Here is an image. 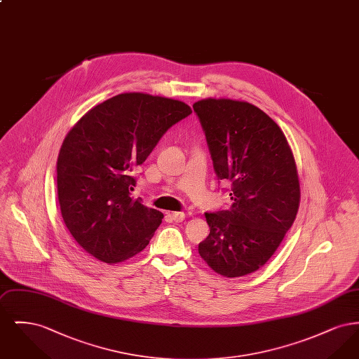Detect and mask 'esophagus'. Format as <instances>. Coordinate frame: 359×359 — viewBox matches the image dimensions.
<instances>
[{"mask_svg": "<svg viewBox=\"0 0 359 359\" xmlns=\"http://www.w3.org/2000/svg\"><path fill=\"white\" fill-rule=\"evenodd\" d=\"M168 215L171 217L175 222H182V221H184V218H186V214H184V212H179V211H177V212H170Z\"/></svg>", "mask_w": 359, "mask_h": 359, "instance_id": "34e87169", "label": "esophagus"}]
</instances>
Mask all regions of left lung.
I'll use <instances>...</instances> for the list:
<instances>
[{
  "label": "left lung",
  "instance_id": "1",
  "mask_svg": "<svg viewBox=\"0 0 359 359\" xmlns=\"http://www.w3.org/2000/svg\"><path fill=\"white\" fill-rule=\"evenodd\" d=\"M214 171L230 182L229 210L205 212L199 243L207 265L224 277L253 273L273 256L296 218L300 184L288 141L268 114L243 101L194 103Z\"/></svg>",
  "mask_w": 359,
  "mask_h": 359
}]
</instances>
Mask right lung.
<instances>
[{"instance_id":"1","label":"right lung","mask_w":359,"mask_h":359,"mask_svg":"<svg viewBox=\"0 0 359 359\" xmlns=\"http://www.w3.org/2000/svg\"><path fill=\"white\" fill-rule=\"evenodd\" d=\"M191 113L182 101L125 93L88 110L69 130L56 164L57 199L71 236L88 255L116 264L147 248L164 215L130 198V171Z\"/></svg>"}]
</instances>
